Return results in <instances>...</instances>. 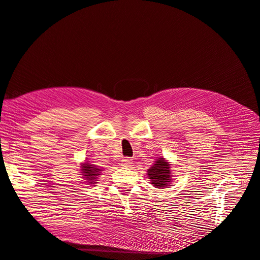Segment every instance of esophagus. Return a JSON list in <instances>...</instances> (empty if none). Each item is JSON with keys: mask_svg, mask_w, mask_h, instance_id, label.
<instances>
[{"mask_svg": "<svg viewBox=\"0 0 260 260\" xmlns=\"http://www.w3.org/2000/svg\"><path fill=\"white\" fill-rule=\"evenodd\" d=\"M132 164H133V159H132V158H129V157H126V158L122 159V162H120V165H122V166H125V167L131 166Z\"/></svg>", "mask_w": 260, "mask_h": 260, "instance_id": "obj_1", "label": "esophagus"}]
</instances>
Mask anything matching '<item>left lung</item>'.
<instances>
[{
    "label": "left lung",
    "instance_id": "1",
    "mask_svg": "<svg viewBox=\"0 0 260 260\" xmlns=\"http://www.w3.org/2000/svg\"><path fill=\"white\" fill-rule=\"evenodd\" d=\"M147 176L156 188H167L173 182L171 162L164 157H158L154 161L152 167L147 170Z\"/></svg>",
    "mask_w": 260,
    "mask_h": 260
}]
</instances>
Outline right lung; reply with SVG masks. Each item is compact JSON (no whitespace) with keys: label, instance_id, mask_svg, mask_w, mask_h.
Segmentation results:
<instances>
[{"label":"right lung","instance_id":"right-lung-1","mask_svg":"<svg viewBox=\"0 0 260 260\" xmlns=\"http://www.w3.org/2000/svg\"><path fill=\"white\" fill-rule=\"evenodd\" d=\"M80 165V173L82 174L83 178L85 179L89 185L96 184V180H98L101 173L103 172V168L92 164V162L88 160H84Z\"/></svg>","mask_w":260,"mask_h":260}]
</instances>
